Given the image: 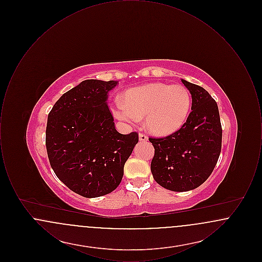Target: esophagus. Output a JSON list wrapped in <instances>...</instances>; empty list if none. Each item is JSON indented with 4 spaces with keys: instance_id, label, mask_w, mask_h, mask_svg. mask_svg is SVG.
Returning a JSON list of instances; mask_svg holds the SVG:
<instances>
[{
    "instance_id": "34e87169",
    "label": "esophagus",
    "mask_w": 262,
    "mask_h": 262,
    "mask_svg": "<svg viewBox=\"0 0 262 262\" xmlns=\"http://www.w3.org/2000/svg\"><path fill=\"white\" fill-rule=\"evenodd\" d=\"M138 137H139L140 141H147L148 140V137H146L144 134H139Z\"/></svg>"
}]
</instances>
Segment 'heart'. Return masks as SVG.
<instances>
[{"label":"heart","mask_w":262,"mask_h":262,"mask_svg":"<svg viewBox=\"0 0 262 262\" xmlns=\"http://www.w3.org/2000/svg\"><path fill=\"white\" fill-rule=\"evenodd\" d=\"M191 97L182 84L152 83L133 88L125 101H116L114 116L125 123L135 124L145 116V126L153 135L165 137L174 134L187 121Z\"/></svg>","instance_id":"obj_1"}]
</instances>
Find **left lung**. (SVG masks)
Masks as SVG:
<instances>
[{
  "label": "left lung",
  "mask_w": 262,
  "mask_h": 262,
  "mask_svg": "<svg viewBox=\"0 0 262 262\" xmlns=\"http://www.w3.org/2000/svg\"><path fill=\"white\" fill-rule=\"evenodd\" d=\"M182 82L191 94V112L183 126L168 137L153 138L151 173L161 186L187 191L202 185L211 174L222 146V126L216 101L200 85Z\"/></svg>",
  "instance_id": "1"
}]
</instances>
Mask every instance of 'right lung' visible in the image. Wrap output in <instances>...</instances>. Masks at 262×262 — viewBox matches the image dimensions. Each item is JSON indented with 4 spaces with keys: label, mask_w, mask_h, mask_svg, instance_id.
<instances>
[{
    "label": "right lung",
    "mask_w": 262,
    "mask_h": 262,
    "mask_svg": "<svg viewBox=\"0 0 262 262\" xmlns=\"http://www.w3.org/2000/svg\"><path fill=\"white\" fill-rule=\"evenodd\" d=\"M118 81L86 79L53 106L46 127L51 167L75 193L92 199L112 192L138 142L137 133L115 128L107 99Z\"/></svg>",
    "instance_id": "1"
}]
</instances>
